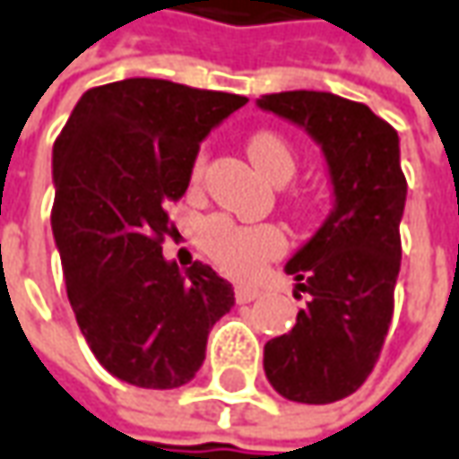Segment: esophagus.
<instances>
[{"label":"esophagus","mask_w":459,"mask_h":459,"mask_svg":"<svg viewBox=\"0 0 459 459\" xmlns=\"http://www.w3.org/2000/svg\"><path fill=\"white\" fill-rule=\"evenodd\" d=\"M233 294H236V302H238V305H246V302H254L261 292L256 287H236V292Z\"/></svg>","instance_id":"obj_1"}]
</instances>
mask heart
I'll use <instances>...</instances> for the list:
<instances>
[{
	"label": "heart",
	"instance_id": "heart-1",
	"mask_svg": "<svg viewBox=\"0 0 459 459\" xmlns=\"http://www.w3.org/2000/svg\"><path fill=\"white\" fill-rule=\"evenodd\" d=\"M246 152L254 167L272 182H287L297 169L292 144L272 129L254 132L246 142ZM205 152H200L193 165V182L203 178ZM200 244L221 272L236 279H254L266 269L269 261L279 259L287 248L284 233L274 226H241L226 215H211L200 226Z\"/></svg>",
	"mask_w": 459,
	"mask_h": 459
}]
</instances>
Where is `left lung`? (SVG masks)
I'll return each instance as SVG.
<instances>
[{
  "mask_svg": "<svg viewBox=\"0 0 459 459\" xmlns=\"http://www.w3.org/2000/svg\"><path fill=\"white\" fill-rule=\"evenodd\" d=\"M259 106L323 144L335 193L323 229L284 266L307 305L264 345V371L290 402H340L371 376L394 315L406 203L399 134L366 103L323 91L269 93Z\"/></svg>",
  "mask_w": 459,
  "mask_h": 459,
  "instance_id": "obj_1",
  "label": "left lung"
}]
</instances>
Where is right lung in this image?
Returning <instances> with one entry per match:
<instances>
[{
    "instance_id": "obj_1",
    "label": "right lung",
    "mask_w": 459,
    "mask_h": 459,
    "mask_svg": "<svg viewBox=\"0 0 459 459\" xmlns=\"http://www.w3.org/2000/svg\"><path fill=\"white\" fill-rule=\"evenodd\" d=\"M246 96L160 78L88 88L53 147V233L83 338L106 371L178 388L205 360L233 287L203 261H165L200 142Z\"/></svg>"
}]
</instances>
